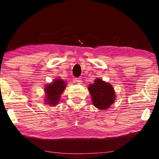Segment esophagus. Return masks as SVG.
Listing matches in <instances>:
<instances>
[{"mask_svg": "<svg viewBox=\"0 0 159 159\" xmlns=\"http://www.w3.org/2000/svg\"><path fill=\"white\" fill-rule=\"evenodd\" d=\"M76 82L78 83V84H80L82 83V79L81 78H76Z\"/></svg>", "mask_w": 159, "mask_h": 159, "instance_id": "obj_1", "label": "esophagus"}]
</instances>
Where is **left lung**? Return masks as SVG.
I'll use <instances>...</instances> for the list:
<instances>
[{
  "label": "left lung",
  "mask_w": 159,
  "mask_h": 159,
  "mask_svg": "<svg viewBox=\"0 0 159 159\" xmlns=\"http://www.w3.org/2000/svg\"><path fill=\"white\" fill-rule=\"evenodd\" d=\"M92 96L93 105L100 110L109 108L115 100V92L112 85L101 79H96L88 88Z\"/></svg>",
  "instance_id": "1"
}]
</instances>
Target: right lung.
I'll use <instances>...</instances> for the list:
<instances>
[{
  "instance_id": "obj_1",
  "label": "right lung",
  "mask_w": 159,
  "mask_h": 159,
  "mask_svg": "<svg viewBox=\"0 0 159 159\" xmlns=\"http://www.w3.org/2000/svg\"><path fill=\"white\" fill-rule=\"evenodd\" d=\"M65 88V83L61 79H56L55 82L48 85L45 88V92L46 94L45 103L50 104L51 106L57 105L60 99L61 94Z\"/></svg>"
}]
</instances>
